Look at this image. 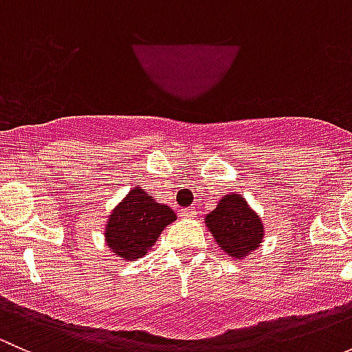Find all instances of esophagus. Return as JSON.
Masks as SVG:
<instances>
[{"instance_id": "esophagus-1", "label": "esophagus", "mask_w": 352, "mask_h": 352, "mask_svg": "<svg viewBox=\"0 0 352 352\" xmlns=\"http://www.w3.org/2000/svg\"><path fill=\"white\" fill-rule=\"evenodd\" d=\"M194 214H196V209H192V208L180 209V216H182V218H192Z\"/></svg>"}]
</instances>
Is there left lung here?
<instances>
[{
	"label": "left lung",
	"mask_w": 352,
	"mask_h": 352,
	"mask_svg": "<svg viewBox=\"0 0 352 352\" xmlns=\"http://www.w3.org/2000/svg\"><path fill=\"white\" fill-rule=\"evenodd\" d=\"M206 226L221 250L232 258H243L264 239L261 216L240 194H228L206 216Z\"/></svg>",
	"instance_id": "obj_1"
}]
</instances>
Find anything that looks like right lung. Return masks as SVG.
<instances>
[{
	"label": "right lung",
	"instance_id": "obj_1",
	"mask_svg": "<svg viewBox=\"0 0 352 352\" xmlns=\"http://www.w3.org/2000/svg\"><path fill=\"white\" fill-rule=\"evenodd\" d=\"M175 219L168 206L156 202L141 187H133L109 214L105 242L117 257L136 261L148 254L163 228Z\"/></svg>",
	"mask_w": 352,
	"mask_h": 352
}]
</instances>
